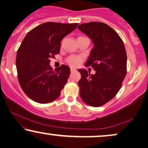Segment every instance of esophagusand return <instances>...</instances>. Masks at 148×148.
I'll return each mask as SVG.
<instances>
[{
  "mask_svg": "<svg viewBox=\"0 0 148 148\" xmlns=\"http://www.w3.org/2000/svg\"><path fill=\"white\" fill-rule=\"evenodd\" d=\"M74 71H76V69H74V68H70V72H74Z\"/></svg>",
  "mask_w": 148,
  "mask_h": 148,
  "instance_id": "34e87169",
  "label": "esophagus"
}]
</instances>
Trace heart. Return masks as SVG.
<instances>
[{
  "label": "heart",
  "instance_id": "obj_1",
  "mask_svg": "<svg viewBox=\"0 0 148 148\" xmlns=\"http://www.w3.org/2000/svg\"><path fill=\"white\" fill-rule=\"evenodd\" d=\"M83 61V58L81 56H70L66 59V63L70 66L74 67H78L81 64V63Z\"/></svg>",
  "mask_w": 148,
  "mask_h": 148
}]
</instances>
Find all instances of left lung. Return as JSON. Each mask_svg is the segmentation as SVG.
Returning a JSON list of instances; mask_svg holds the SVG:
<instances>
[{
	"label": "left lung",
	"mask_w": 148,
	"mask_h": 148,
	"mask_svg": "<svg viewBox=\"0 0 148 148\" xmlns=\"http://www.w3.org/2000/svg\"><path fill=\"white\" fill-rule=\"evenodd\" d=\"M92 40L94 47L86 63L96 71L79 69L78 81L82 101L92 107H99L115 97L127 74V53L118 33L102 22L92 21L78 26Z\"/></svg>",
	"instance_id": "1"
}]
</instances>
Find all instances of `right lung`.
<instances>
[{
  "instance_id": "1",
  "label": "right lung",
  "mask_w": 148,
  "mask_h": 148,
  "mask_svg": "<svg viewBox=\"0 0 148 148\" xmlns=\"http://www.w3.org/2000/svg\"><path fill=\"white\" fill-rule=\"evenodd\" d=\"M78 23L46 22L29 32L19 47L16 68L19 83L25 95L39 103L58 98L70 74L68 66L53 69L50 59L59 54L61 41Z\"/></svg>"
}]
</instances>
